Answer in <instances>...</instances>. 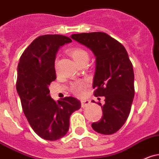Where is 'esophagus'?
<instances>
[{"mask_svg": "<svg viewBox=\"0 0 159 159\" xmlns=\"http://www.w3.org/2000/svg\"><path fill=\"white\" fill-rule=\"evenodd\" d=\"M90 105V101L89 100H83L81 101V107L82 108H86Z\"/></svg>", "mask_w": 159, "mask_h": 159, "instance_id": "34e87169", "label": "esophagus"}]
</instances>
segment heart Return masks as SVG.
Masks as SVG:
<instances>
[{
    "label": "heart",
    "instance_id": "obj_1",
    "mask_svg": "<svg viewBox=\"0 0 159 159\" xmlns=\"http://www.w3.org/2000/svg\"><path fill=\"white\" fill-rule=\"evenodd\" d=\"M69 54L71 55L74 61L78 64L84 60L88 59V53L85 50L80 48H72L69 50ZM86 87L85 83L79 82L75 83L72 86V90L77 96H81L84 93V88Z\"/></svg>",
    "mask_w": 159,
    "mask_h": 159
}]
</instances>
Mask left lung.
Masks as SVG:
<instances>
[{
	"mask_svg": "<svg viewBox=\"0 0 159 159\" xmlns=\"http://www.w3.org/2000/svg\"><path fill=\"white\" fill-rule=\"evenodd\" d=\"M71 38L94 54V96L105 98V105L98 103L103 116L92 123V128L101 134H114L126 122L134 98V69L127 51L122 43L102 32L72 34Z\"/></svg>",
	"mask_w": 159,
	"mask_h": 159,
	"instance_id": "obj_1",
	"label": "left lung"
}]
</instances>
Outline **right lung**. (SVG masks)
<instances>
[{
  "label": "right lung",
  "instance_id": "right-lung-1",
  "mask_svg": "<svg viewBox=\"0 0 159 159\" xmlns=\"http://www.w3.org/2000/svg\"><path fill=\"white\" fill-rule=\"evenodd\" d=\"M71 42L66 36H40L24 51L18 65L16 90L23 112L34 132L47 140L64 137L71 115L81 107L80 101L73 97L56 102L48 88L56 79V54L60 47Z\"/></svg>",
  "mask_w": 159,
  "mask_h": 159
}]
</instances>
